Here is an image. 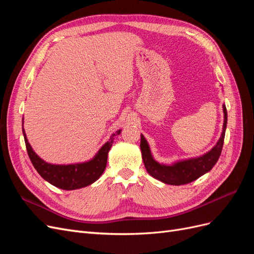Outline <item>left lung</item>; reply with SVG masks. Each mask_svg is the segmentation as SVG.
Instances as JSON below:
<instances>
[{
    "label": "left lung",
    "instance_id": "8db88e82",
    "mask_svg": "<svg viewBox=\"0 0 254 254\" xmlns=\"http://www.w3.org/2000/svg\"><path fill=\"white\" fill-rule=\"evenodd\" d=\"M224 113H225V122H224V129L220 139L214 147L206 152L205 155L190 159L186 161H180L178 163L174 165H162L152 159L151 153L148 147V144L146 142L145 137L141 134V151L142 158L145 165L146 171L148 172L150 176L160 181H162L166 184H172V186H181V184H187L191 181L198 179L199 177L204 175L205 173L210 172L213 166L216 164L217 160L224 146L226 127H227V108L224 105Z\"/></svg>",
    "mask_w": 254,
    "mask_h": 254
}]
</instances>
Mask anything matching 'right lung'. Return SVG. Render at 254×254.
Segmentation results:
<instances>
[{
  "instance_id": "obj_1",
  "label": "right lung",
  "mask_w": 254,
  "mask_h": 254,
  "mask_svg": "<svg viewBox=\"0 0 254 254\" xmlns=\"http://www.w3.org/2000/svg\"><path fill=\"white\" fill-rule=\"evenodd\" d=\"M23 135L26 145V150L28 157L32 161L36 171L39 173L44 180H47L54 187L63 189V190H77L96 181L104 173L108 152L113 144L115 135L121 133L122 130H119L117 133L112 134L103 147L98 150L96 156L89 162L80 164H70V165H54L44 162L36 155V152L30 147V145L26 139V134L23 128Z\"/></svg>"
}]
</instances>
